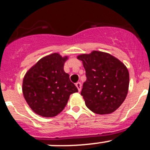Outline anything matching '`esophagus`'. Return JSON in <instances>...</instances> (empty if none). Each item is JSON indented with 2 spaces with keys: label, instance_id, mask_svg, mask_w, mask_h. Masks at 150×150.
<instances>
[{
  "label": "esophagus",
  "instance_id": "34e87169",
  "mask_svg": "<svg viewBox=\"0 0 150 150\" xmlns=\"http://www.w3.org/2000/svg\"><path fill=\"white\" fill-rule=\"evenodd\" d=\"M76 88H77L78 91H80L81 88H82V85H81L80 82H77V83H76Z\"/></svg>",
  "mask_w": 150,
  "mask_h": 150
}]
</instances>
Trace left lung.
I'll list each match as a JSON object with an SVG mask.
<instances>
[{
    "mask_svg": "<svg viewBox=\"0 0 150 150\" xmlns=\"http://www.w3.org/2000/svg\"><path fill=\"white\" fill-rule=\"evenodd\" d=\"M86 72L81 95L94 113L108 115L121 105L128 94L129 74L126 66L108 53L94 50L81 54Z\"/></svg>",
    "mask_w": 150,
    "mask_h": 150,
    "instance_id": "obj_1",
    "label": "left lung"
}]
</instances>
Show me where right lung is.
<instances>
[{
  "mask_svg": "<svg viewBox=\"0 0 150 150\" xmlns=\"http://www.w3.org/2000/svg\"><path fill=\"white\" fill-rule=\"evenodd\" d=\"M68 57L54 53L38 60L25 74L22 92L30 108L38 115L53 117L67 105L70 95L77 88L64 72Z\"/></svg>",
  "mask_w": 150,
  "mask_h": 150,
  "instance_id": "add662e5",
  "label": "right lung"
}]
</instances>
